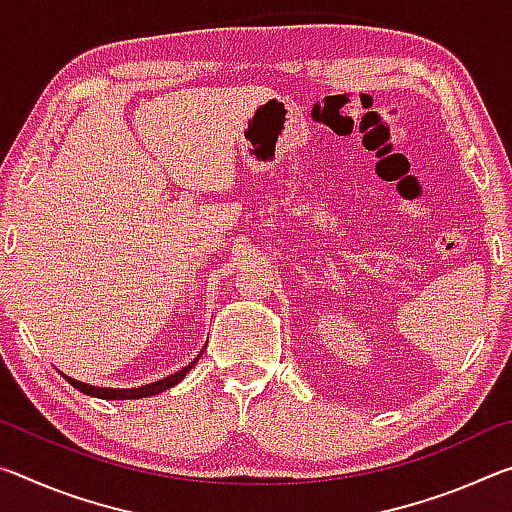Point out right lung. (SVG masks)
<instances>
[{"label":"right lung","instance_id":"obj_1","mask_svg":"<svg viewBox=\"0 0 512 512\" xmlns=\"http://www.w3.org/2000/svg\"><path fill=\"white\" fill-rule=\"evenodd\" d=\"M207 345V343H205ZM203 354V352H201ZM198 354V357H201ZM198 357L187 363L185 368H180L178 372H173V375L164 377V379H158V381H151V384L146 386H140V388H106V386H92V384H85V381H79V379H72L63 375L69 384H72L76 391H81L83 395H90V397H99V400H140V397H151V395H158L162 391H169V388H173L178 384L180 379H185V375L189 370H192L196 366Z\"/></svg>","mask_w":512,"mask_h":512}]
</instances>
